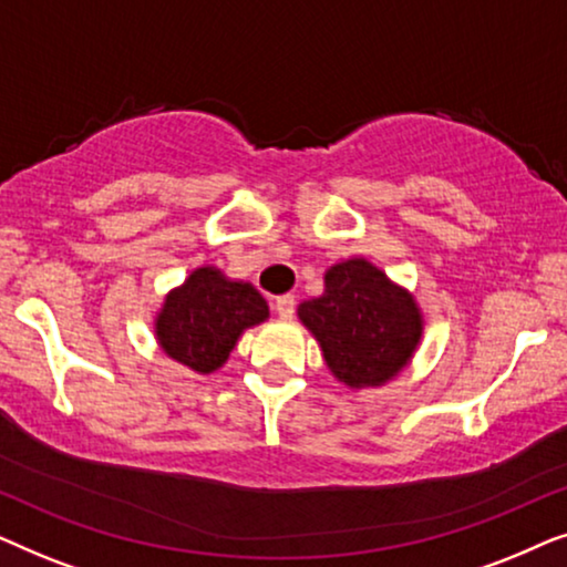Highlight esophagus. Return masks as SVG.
<instances>
[{
    "label": "esophagus",
    "instance_id": "obj_1",
    "mask_svg": "<svg viewBox=\"0 0 567 567\" xmlns=\"http://www.w3.org/2000/svg\"><path fill=\"white\" fill-rule=\"evenodd\" d=\"M274 309H276V315L281 317V320H289V317L293 315V297H291V293H284V297H278L274 301Z\"/></svg>",
    "mask_w": 567,
    "mask_h": 567
}]
</instances>
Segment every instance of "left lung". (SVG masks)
<instances>
[{"mask_svg": "<svg viewBox=\"0 0 567 567\" xmlns=\"http://www.w3.org/2000/svg\"><path fill=\"white\" fill-rule=\"evenodd\" d=\"M297 317L320 346L330 374L353 392L398 379L425 328L413 293L361 255L332 262L322 293L301 301Z\"/></svg>", "mask_w": 567, "mask_h": 567, "instance_id": "left-lung-1", "label": "left lung"}]
</instances>
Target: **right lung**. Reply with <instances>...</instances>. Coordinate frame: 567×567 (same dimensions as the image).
Returning <instances> with one entry per match:
<instances>
[{
  "label": "right lung",
  "instance_id": "add662e5",
  "mask_svg": "<svg viewBox=\"0 0 567 567\" xmlns=\"http://www.w3.org/2000/svg\"><path fill=\"white\" fill-rule=\"evenodd\" d=\"M268 317V301L252 284L198 266L165 293L154 315V340L167 359L206 377L227 363L245 330Z\"/></svg>",
  "mask_w": 567,
  "mask_h": 567
}]
</instances>
